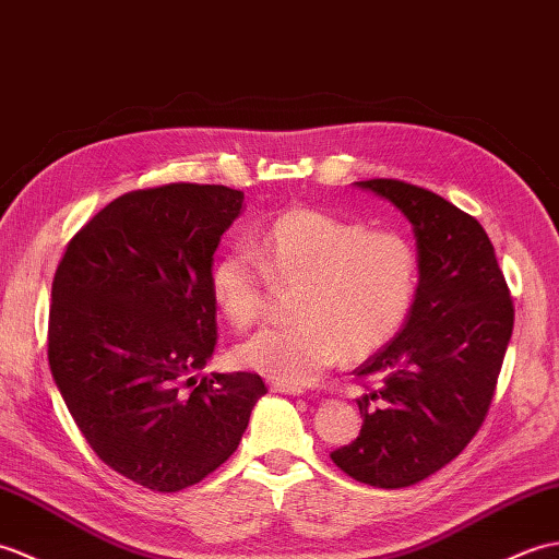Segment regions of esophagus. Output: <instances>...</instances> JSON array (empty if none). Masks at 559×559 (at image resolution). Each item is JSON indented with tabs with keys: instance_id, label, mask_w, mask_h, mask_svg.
Wrapping results in <instances>:
<instances>
[{
	"instance_id": "34e87169",
	"label": "esophagus",
	"mask_w": 559,
	"mask_h": 559,
	"mask_svg": "<svg viewBox=\"0 0 559 559\" xmlns=\"http://www.w3.org/2000/svg\"><path fill=\"white\" fill-rule=\"evenodd\" d=\"M272 392H280V394H289V396H299L304 394L301 388H292V384H282V382H272Z\"/></svg>"
}]
</instances>
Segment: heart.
<instances>
[{"mask_svg":"<svg viewBox=\"0 0 559 559\" xmlns=\"http://www.w3.org/2000/svg\"><path fill=\"white\" fill-rule=\"evenodd\" d=\"M420 260L416 246L392 229H370L318 207H289L210 267V296L237 330L267 316L270 284L299 287L296 322L255 334L237 361L292 388L316 382L330 368L364 361L388 346L412 316Z\"/></svg>","mask_w":559,"mask_h":559,"instance_id":"heart-1","label":"heart"}]
</instances>
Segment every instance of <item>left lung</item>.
Segmentation results:
<instances>
[{
  "instance_id": "left-lung-1",
  "label": "left lung",
  "mask_w": 559,
  "mask_h": 559,
  "mask_svg": "<svg viewBox=\"0 0 559 559\" xmlns=\"http://www.w3.org/2000/svg\"><path fill=\"white\" fill-rule=\"evenodd\" d=\"M412 222L420 275L402 332L358 366L378 378L358 396L364 426L330 456L373 488H406L462 452L486 418L514 328L495 248L476 217L396 179L356 181Z\"/></svg>"
}]
</instances>
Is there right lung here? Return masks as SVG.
Here are the masks:
<instances>
[{"label":"right lung","instance_id":"1","mask_svg":"<svg viewBox=\"0 0 559 559\" xmlns=\"http://www.w3.org/2000/svg\"><path fill=\"white\" fill-rule=\"evenodd\" d=\"M241 205V191L215 183L123 193L55 272L49 370L93 452L147 490L213 474L267 392L255 373L195 378L217 344L210 267Z\"/></svg>","mask_w":559,"mask_h":559}]
</instances>
